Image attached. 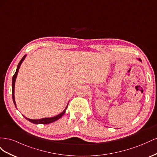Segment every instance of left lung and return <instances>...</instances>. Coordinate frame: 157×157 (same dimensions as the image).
Here are the masks:
<instances>
[{"instance_id": "8db88e82", "label": "left lung", "mask_w": 157, "mask_h": 157, "mask_svg": "<svg viewBox=\"0 0 157 157\" xmlns=\"http://www.w3.org/2000/svg\"><path fill=\"white\" fill-rule=\"evenodd\" d=\"M138 60H139L140 61H141V59H140V58H139V59H138Z\"/></svg>"}]
</instances>
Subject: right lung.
Instances as JSON below:
<instances>
[{
    "instance_id": "1",
    "label": "right lung",
    "mask_w": 157,
    "mask_h": 157,
    "mask_svg": "<svg viewBox=\"0 0 157 157\" xmlns=\"http://www.w3.org/2000/svg\"><path fill=\"white\" fill-rule=\"evenodd\" d=\"M26 56H27V55H25L24 56H23V58H22V59H21V61H20V63H18L16 73H15V74L13 75V77H12V99H13V101L14 105H15L16 107V104L15 98H14V87H15V82H16V77H17V73H18V71H19V69H20V66H21L22 62L23 61V60L25 59ZM67 106H68V104H67V107H66L65 109L63 111V112H61L60 114H59V115H56V116H55V117H50V118H40V119L33 120V119H30V118H28L25 117V116H23V117H24L27 120H28L29 121H30L31 122L33 123V124H50V123H52V122L56 121L57 120H58L59 118H60L61 117H62V116L64 115V113H65V111H66V109H67Z\"/></svg>"
}]
</instances>
